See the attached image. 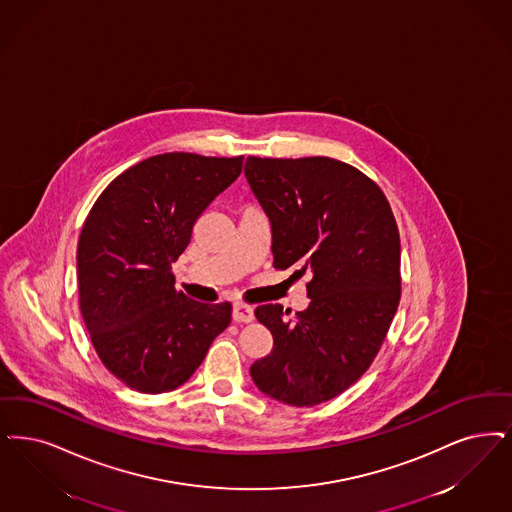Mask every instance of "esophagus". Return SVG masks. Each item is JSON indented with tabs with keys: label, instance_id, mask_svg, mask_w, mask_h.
Segmentation results:
<instances>
[{
	"label": "esophagus",
	"instance_id": "esophagus-1",
	"mask_svg": "<svg viewBox=\"0 0 512 512\" xmlns=\"http://www.w3.org/2000/svg\"><path fill=\"white\" fill-rule=\"evenodd\" d=\"M232 318H234L236 322L249 324V322H253L255 314H253V308L247 307L244 303H236V305L232 307Z\"/></svg>",
	"mask_w": 512,
	"mask_h": 512
}]
</instances>
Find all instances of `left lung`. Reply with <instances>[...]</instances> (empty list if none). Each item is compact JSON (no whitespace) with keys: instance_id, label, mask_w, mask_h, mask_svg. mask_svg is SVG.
I'll use <instances>...</instances> for the list:
<instances>
[{"instance_id":"8db88e82","label":"left lung","mask_w":512,"mask_h":512,"mask_svg":"<svg viewBox=\"0 0 512 512\" xmlns=\"http://www.w3.org/2000/svg\"><path fill=\"white\" fill-rule=\"evenodd\" d=\"M246 179L272 226L274 268L308 274L310 299L286 318L255 308L274 345L249 373L257 389L310 408L339 396L371 366L400 303V234L383 190L326 158H255Z\"/></svg>"}]
</instances>
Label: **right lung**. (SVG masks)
Masks as SVG:
<instances>
[{"instance_id":"add662e5","label":"right lung","mask_w":512,"mask_h":512,"mask_svg":"<svg viewBox=\"0 0 512 512\" xmlns=\"http://www.w3.org/2000/svg\"><path fill=\"white\" fill-rule=\"evenodd\" d=\"M244 156L167 152L103 190L78 240L80 310L101 362L129 389H177L232 316L175 289L171 265L205 207L242 173Z\"/></svg>"}]
</instances>
